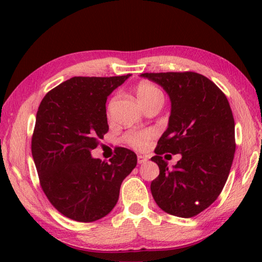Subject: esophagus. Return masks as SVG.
<instances>
[{
    "label": "esophagus",
    "instance_id": "obj_1",
    "mask_svg": "<svg viewBox=\"0 0 262 262\" xmlns=\"http://www.w3.org/2000/svg\"><path fill=\"white\" fill-rule=\"evenodd\" d=\"M147 161H148V158L145 156H142V155H139V156H137V163L139 164H144Z\"/></svg>",
    "mask_w": 262,
    "mask_h": 262
}]
</instances>
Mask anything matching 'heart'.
<instances>
[{
	"label": "heart",
	"mask_w": 262,
	"mask_h": 262,
	"mask_svg": "<svg viewBox=\"0 0 262 262\" xmlns=\"http://www.w3.org/2000/svg\"><path fill=\"white\" fill-rule=\"evenodd\" d=\"M136 96L139 98L140 103L143 105L145 108L147 106L156 103L163 104L164 100V95L163 91L159 89L156 84L150 83V82H141L137 84L136 86ZM118 100V95L112 97V99L110 100L107 105V115L110 117L111 113H112V110L114 107L115 103ZM156 136V132L154 129H148V130H130L128 132L127 134L123 136V140L126 141L127 144H129L132 148L136 150H145L150 144V142Z\"/></svg>",
	"instance_id": "heart-1"
}]
</instances>
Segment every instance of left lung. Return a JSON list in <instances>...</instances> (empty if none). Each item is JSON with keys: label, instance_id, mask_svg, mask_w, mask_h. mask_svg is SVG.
I'll list each match as a JSON object with an SVG mask.
<instances>
[{"label": "left lung", "instance_id": "1", "mask_svg": "<svg viewBox=\"0 0 262 262\" xmlns=\"http://www.w3.org/2000/svg\"><path fill=\"white\" fill-rule=\"evenodd\" d=\"M171 100L168 127L151 161L159 174L150 189L167 214L189 219L207 209L223 189L232 165L234 120L227 97L209 78L194 72L144 73ZM182 154L172 170L161 155Z\"/></svg>", "mask_w": 262, "mask_h": 262}]
</instances>
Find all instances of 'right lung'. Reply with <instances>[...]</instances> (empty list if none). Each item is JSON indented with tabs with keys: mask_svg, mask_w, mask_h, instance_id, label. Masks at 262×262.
I'll use <instances>...</instances> for the list:
<instances>
[{
	"mask_svg": "<svg viewBox=\"0 0 262 262\" xmlns=\"http://www.w3.org/2000/svg\"><path fill=\"white\" fill-rule=\"evenodd\" d=\"M129 76L73 77L47 92L39 105L33 161L43 193L70 220L88 223L107 215L136 166L135 152L121 147L111 163L91 157L108 132L107 97Z\"/></svg>",
	"mask_w": 262,
	"mask_h": 262,
	"instance_id": "1",
	"label": "right lung"
}]
</instances>
